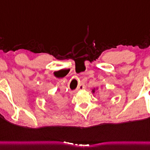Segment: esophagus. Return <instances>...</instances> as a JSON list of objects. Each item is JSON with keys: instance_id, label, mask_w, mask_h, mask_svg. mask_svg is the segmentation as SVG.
Instances as JSON below:
<instances>
[{"instance_id": "1", "label": "esophagus", "mask_w": 150, "mask_h": 150, "mask_svg": "<svg viewBox=\"0 0 150 150\" xmlns=\"http://www.w3.org/2000/svg\"><path fill=\"white\" fill-rule=\"evenodd\" d=\"M84 88H85V85H84V84H80V85L78 86L77 90H83Z\"/></svg>"}]
</instances>
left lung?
Listing matches in <instances>:
<instances>
[{"mask_svg":"<svg viewBox=\"0 0 150 150\" xmlns=\"http://www.w3.org/2000/svg\"><path fill=\"white\" fill-rule=\"evenodd\" d=\"M93 91H94V90H93Z\"/></svg>","mask_w":150,"mask_h":150,"instance_id":"obj_1","label":"left lung"}]
</instances>
